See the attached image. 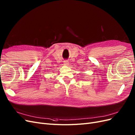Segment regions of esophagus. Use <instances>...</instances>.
Segmentation results:
<instances>
[{"label":"esophagus","instance_id":"esophagus-1","mask_svg":"<svg viewBox=\"0 0 135 135\" xmlns=\"http://www.w3.org/2000/svg\"><path fill=\"white\" fill-rule=\"evenodd\" d=\"M64 63V64H65V65H68V64H69V61H68V60H65Z\"/></svg>","mask_w":135,"mask_h":135}]
</instances>
